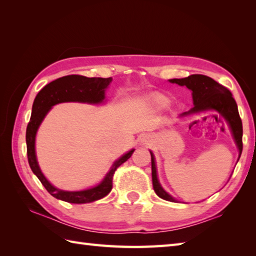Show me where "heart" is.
<instances>
[{
	"label": "heart",
	"mask_w": 256,
	"mask_h": 256,
	"mask_svg": "<svg viewBox=\"0 0 256 256\" xmlns=\"http://www.w3.org/2000/svg\"><path fill=\"white\" fill-rule=\"evenodd\" d=\"M155 101L158 102V103H162V104H165V103L167 102L166 99H164V98H160V96H157L155 98Z\"/></svg>",
	"instance_id": "b5f03b06"
}]
</instances>
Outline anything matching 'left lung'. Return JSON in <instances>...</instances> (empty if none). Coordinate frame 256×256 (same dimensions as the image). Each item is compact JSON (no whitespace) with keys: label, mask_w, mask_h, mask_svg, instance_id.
I'll return each instance as SVG.
<instances>
[{"label":"left lung","mask_w":256,"mask_h":256,"mask_svg":"<svg viewBox=\"0 0 256 256\" xmlns=\"http://www.w3.org/2000/svg\"><path fill=\"white\" fill-rule=\"evenodd\" d=\"M172 84H177L179 86H186L188 89L192 91V100L194 108H190L188 112L182 113V116H188L192 113H197L206 110H216L224 116L226 120L229 123L233 138L236 140L238 145V158H240L243 143H242V121L240 114L238 111V106L236 100L233 99L230 90L222 84H218L210 77L204 74H192L187 78L182 79H172L170 80ZM152 157V180H153V188L156 194L162 199L176 202L177 200L174 199L172 196L168 194L158 182L156 174V166L154 155L150 152Z\"/></svg>","instance_id":"1"}]
</instances>
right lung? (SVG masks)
<instances>
[{"instance_id": "1", "label": "right lung", "mask_w": 256, "mask_h": 256, "mask_svg": "<svg viewBox=\"0 0 256 256\" xmlns=\"http://www.w3.org/2000/svg\"><path fill=\"white\" fill-rule=\"evenodd\" d=\"M112 78H88L84 76L70 74L58 78L46 84L32 103V116L26 128V145H27V158L30 170L40 179L42 186L52 197L67 201L70 204H86L99 200L111 192L113 175L118 167L126 162L132 156L134 150L123 155L112 165L110 172L106 174V178L98 186L82 190V192H64L50 184L45 176L42 175L40 166L37 164L35 155V136L42 120L50 110L52 106L62 102H86V103H100L104 99V91L110 84Z\"/></svg>"}]
</instances>
